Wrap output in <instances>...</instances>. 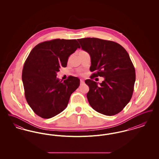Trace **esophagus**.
Wrapping results in <instances>:
<instances>
[{"label": "esophagus", "mask_w": 159, "mask_h": 159, "mask_svg": "<svg viewBox=\"0 0 159 159\" xmlns=\"http://www.w3.org/2000/svg\"><path fill=\"white\" fill-rule=\"evenodd\" d=\"M80 84H81L84 83V80H83V79H80Z\"/></svg>", "instance_id": "1"}]
</instances>
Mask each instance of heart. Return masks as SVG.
<instances>
[{"label":"heart","mask_w":159,"mask_h":159,"mask_svg":"<svg viewBox=\"0 0 159 159\" xmlns=\"http://www.w3.org/2000/svg\"><path fill=\"white\" fill-rule=\"evenodd\" d=\"M83 52V51H80V52Z\"/></svg>","instance_id":"b5f03b06"}]
</instances>
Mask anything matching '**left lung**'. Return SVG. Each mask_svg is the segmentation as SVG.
I'll return each mask as SVG.
<instances>
[{
	"instance_id": "obj_1",
	"label": "left lung",
	"mask_w": 159,
	"mask_h": 159,
	"mask_svg": "<svg viewBox=\"0 0 159 159\" xmlns=\"http://www.w3.org/2000/svg\"><path fill=\"white\" fill-rule=\"evenodd\" d=\"M81 48L91 56V76L103 77L98 83L91 79L87 98L92 108L99 113L114 116L120 113L132 98L135 82V70L125 49L113 41L98 38L77 40Z\"/></svg>"
}]
</instances>
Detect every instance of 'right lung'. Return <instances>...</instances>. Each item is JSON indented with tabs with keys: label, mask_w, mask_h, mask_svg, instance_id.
<instances>
[{
	"label": "right lung",
	"mask_w": 159,
	"mask_h": 159,
	"mask_svg": "<svg viewBox=\"0 0 159 159\" xmlns=\"http://www.w3.org/2000/svg\"><path fill=\"white\" fill-rule=\"evenodd\" d=\"M76 39H57L36 46L25 61L22 73L25 97L33 111L49 119L66 109L80 79L69 76L62 82L57 77L60 68L66 67L68 57L80 48Z\"/></svg>",
	"instance_id": "1"
}]
</instances>
